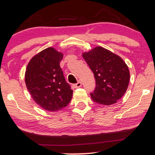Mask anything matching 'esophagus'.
Returning <instances> with one entry per match:
<instances>
[{
    "label": "esophagus",
    "mask_w": 155,
    "mask_h": 155,
    "mask_svg": "<svg viewBox=\"0 0 155 155\" xmlns=\"http://www.w3.org/2000/svg\"><path fill=\"white\" fill-rule=\"evenodd\" d=\"M81 86H82V82H81L79 80L77 83H76V84H74V87L75 88H79V87H81Z\"/></svg>",
    "instance_id": "esophagus-1"
}]
</instances>
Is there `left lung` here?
Here are the masks:
<instances>
[{"instance_id": "1", "label": "left lung", "mask_w": 155, "mask_h": 155, "mask_svg": "<svg viewBox=\"0 0 155 155\" xmlns=\"http://www.w3.org/2000/svg\"><path fill=\"white\" fill-rule=\"evenodd\" d=\"M82 57L96 79V89L91 94L96 103L111 105L117 102L127 89L130 71L123 59L102 47L97 46Z\"/></svg>"}]
</instances>
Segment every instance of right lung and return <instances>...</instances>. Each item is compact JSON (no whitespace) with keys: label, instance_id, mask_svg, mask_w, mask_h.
<instances>
[{"label":"right lung","instance_id":"1","mask_svg":"<svg viewBox=\"0 0 155 155\" xmlns=\"http://www.w3.org/2000/svg\"><path fill=\"white\" fill-rule=\"evenodd\" d=\"M62 58V53L49 47L35 54L26 68L27 89L35 102L45 110H61L72 98L73 90L59 66Z\"/></svg>","mask_w":155,"mask_h":155}]
</instances>
